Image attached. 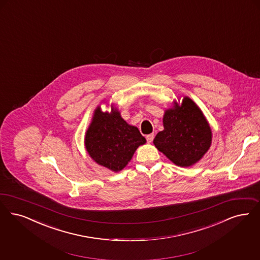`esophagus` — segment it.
Returning <instances> with one entry per match:
<instances>
[{
    "label": "esophagus",
    "mask_w": 260,
    "mask_h": 260,
    "mask_svg": "<svg viewBox=\"0 0 260 260\" xmlns=\"http://www.w3.org/2000/svg\"><path fill=\"white\" fill-rule=\"evenodd\" d=\"M154 139V134H151V135H146V140L148 143H151Z\"/></svg>",
    "instance_id": "obj_1"
}]
</instances>
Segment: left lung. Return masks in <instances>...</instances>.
Segmentation results:
<instances>
[{
  "mask_svg": "<svg viewBox=\"0 0 260 260\" xmlns=\"http://www.w3.org/2000/svg\"><path fill=\"white\" fill-rule=\"evenodd\" d=\"M162 120L165 128L154 139L157 150L178 167L197 164L212 143V131L200 108L185 96L181 105L174 103L167 109Z\"/></svg>",
  "mask_w": 260,
  "mask_h": 260,
  "instance_id": "left-lung-1",
  "label": "left lung"
}]
</instances>
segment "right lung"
I'll use <instances>...</instances> for the list:
<instances>
[{
    "label": "right lung",
    "mask_w": 260,
    "mask_h": 260,
    "mask_svg": "<svg viewBox=\"0 0 260 260\" xmlns=\"http://www.w3.org/2000/svg\"><path fill=\"white\" fill-rule=\"evenodd\" d=\"M145 143L138 128L128 125L114 107L109 113L98 106L85 135L88 154L96 164L114 172L121 171L136 149Z\"/></svg>",
    "instance_id": "obj_1"
}]
</instances>
